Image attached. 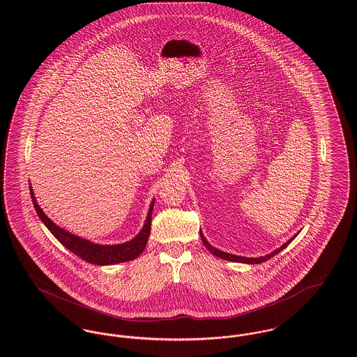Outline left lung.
<instances>
[{"mask_svg": "<svg viewBox=\"0 0 357 357\" xmlns=\"http://www.w3.org/2000/svg\"><path fill=\"white\" fill-rule=\"evenodd\" d=\"M297 237V234L296 236H293V237L290 238L289 241H287L281 248H278V249H275L274 252L272 253H269V255H264V257H258V258H249V257H241V255H230V253H225V252H222L220 249H217V248H214V246H211L208 242H207V239L204 238V233L201 231V238H202V242H204V246H206V249L210 252V253H213V255H215V257H220L222 259H226V261H233V262H242V264H250V265H253V264H261V262H265V261H268V259H271L272 257H274L275 255H278L282 249H285L287 246H288L289 243L294 239V238Z\"/></svg>", "mask_w": 357, "mask_h": 357, "instance_id": "8db88e82", "label": "left lung"}]
</instances>
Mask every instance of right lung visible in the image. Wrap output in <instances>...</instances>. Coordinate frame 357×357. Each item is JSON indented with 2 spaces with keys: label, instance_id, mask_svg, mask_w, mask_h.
I'll return each mask as SVG.
<instances>
[{
  "label": "right lung",
  "instance_id": "right-lung-1",
  "mask_svg": "<svg viewBox=\"0 0 357 357\" xmlns=\"http://www.w3.org/2000/svg\"><path fill=\"white\" fill-rule=\"evenodd\" d=\"M29 187H31L32 202H33L36 213L40 217V220L48 227V230L56 237V239L61 242L63 246H66L69 252L80 257L82 259H84L89 264L102 266V265H115L120 262L131 261L143 253V250L147 245V241H149L150 231H151L153 201L150 204L146 222L135 238H132L128 242L118 243V245H99V243H93L85 238L77 237L51 221L43 211V208L37 204V201L34 198L33 188L32 186Z\"/></svg>",
  "mask_w": 357,
  "mask_h": 357
}]
</instances>
